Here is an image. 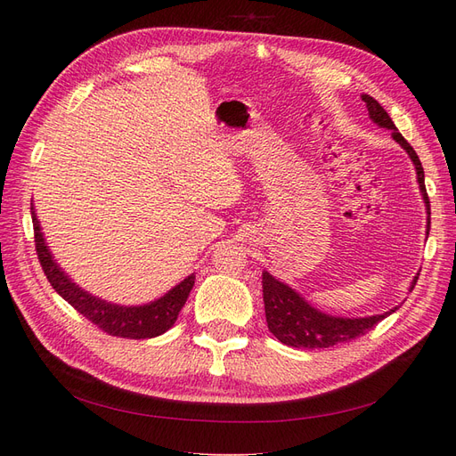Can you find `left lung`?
I'll return each instance as SVG.
<instances>
[{"label": "left lung", "instance_id": "obj_1", "mask_svg": "<svg viewBox=\"0 0 456 456\" xmlns=\"http://www.w3.org/2000/svg\"><path fill=\"white\" fill-rule=\"evenodd\" d=\"M362 101L367 104L369 118L375 121L379 127L390 129L394 141L397 144H402V148L407 151L412 163H415L417 181L422 191L424 203L428 207V215H430V200H428L426 186H424V169L417 151L412 150V146L403 139L402 133H399L397 127L394 126L388 112H386V110L372 99V96L363 94ZM428 226H430V218H428ZM417 280L419 275H415V280H412L411 291L415 289ZM262 297H265V312H266L270 333L280 342L287 344V346L308 348V350L330 348L335 346V344L348 342L352 338L362 337L379 322H382L386 315H390L399 308L395 306L390 312H384L380 315H367V317L329 315L315 310L295 291V289H291L280 280H275L268 272H262Z\"/></svg>", "mask_w": 456, "mask_h": 456}]
</instances>
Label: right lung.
Instances as JSON below:
<instances>
[{"label": "right lung", "instance_id": "obj_1", "mask_svg": "<svg viewBox=\"0 0 456 456\" xmlns=\"http://www.w3.org/2000/svg\"><path fill=\"white\" fill-rule=\"evenodd\" d=\"M32 211V223H34V241H36V253L39 258V265L44 268L49 283L53 285L68 305L74 306L81 315L87 317L91 323H94L104 333L121 338H151L159 337L165 330L171 329L176 322L178 312L186 305V298L194 287L196 275L190 273L186 280H183L176 287H173L169 293H165L161 298L148 302L142 306H119L106 302L102 298H96L89 295L84 289L77 287L68 275L61 270V266L54 262L49 247L45 243L44 232L37 223V216Z\"/></svg>", "mask_w": 456, "mask_h": 456}]
</instances>
